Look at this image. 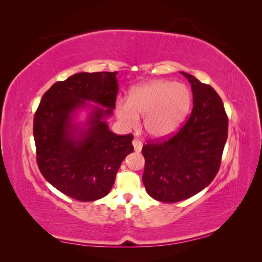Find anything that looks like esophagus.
<instances>
[{
  "mask_svg": "<svg viewBox=\"0 0 262 262\" xmlns=\"http://www.w3.org/2000/svg\"><path fill=\"white\" fill-rule=\"evenodd\" d=\"M132 144L134 146V150H136V152H141L142 146H143V144H142V142L139 139H134L132 141Z\"/></svg>",
  "mask_w": 262,
  "mask_h": 262,
  "instance_id": "obj_1",
  "label": "esophagus"
}]
</instances>
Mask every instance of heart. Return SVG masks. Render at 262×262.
<instances>
[{
  "instance_id": "obj_1",
  "label": "heart",
  "mask_w": 262,
  "mask_h": 262,
  "mask_svg": "<svg viewBox=\"0 0 262 262\" xmlns=\"http://www.w3.org/2000/svg\"><path fill=\"white\" fill-rule=\"evenodd\" d=\"M191 106L187 86L165 80H155L133 89L128 101L118 100L116 114L128 129H136L143 117V126L149 137L162 139L176 132Z\"/></svg>"
}]
</instances>
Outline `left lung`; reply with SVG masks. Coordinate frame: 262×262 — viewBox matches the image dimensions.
Segmentation results:
<instances>
[{"label":"left lung","instance_id":"1","mask_svg":"<svg viewBox=\"0 0 262 262\" xmlns=\"http://www.w3.org/2000/svg\"><path fill=\"white\" fill-rule=\"evenodd\" d=\"M193 108L188 121L168 140L148 141L142 180L146 192L161 202H178L200 192L216 176L227 140L223 101L210 85L186 72Z\"/></svg>","mask_w":262,"mask_h":262}]
</instances>
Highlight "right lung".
<instances>
[{
	"instance_id": "add662e5",
	"label": "right lung",
	"mask_w": 262,
	"mask_h": 262,
	"mask_svg": "<svg viewBox=\"0 0 262 262\" xmlns=\"http://www.w3.org/2000/svg\"><path fill=\"white\" fill-rule=\"evenodd\" d=\"M117 74L82 72L54 83L35 114L39 170L55 189L78 201L107 195L124 157L133 152L132 134L117 136L106 121L116 106ZM83 107L91 112L84 124H76L74 115Z\"/></svg>"
}]
</instances>
